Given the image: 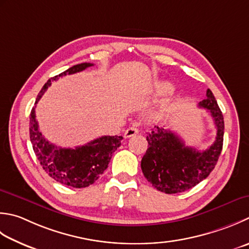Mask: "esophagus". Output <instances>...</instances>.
I'll return each mask as SVG.
<instances>
[{"instance_id":"esophagus-1","label":"esophagus","mask_w":249,"mask_h":249,"mask_svg":"<svg viewBox=\"0 0 249 249\" xmlns=\"http://www.w3.org/2000/svg\"><path fill=\"white\" fill-rule=\"evenodd\" d=\"M139 133V129L137 127H135V126H131V127H128L127 129L125 130L124 133V137L125 138H129L131 136H135Z\"/></svg>"}]
</instances>
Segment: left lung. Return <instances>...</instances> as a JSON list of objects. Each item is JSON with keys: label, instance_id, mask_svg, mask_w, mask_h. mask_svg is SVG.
Returning <instances> with one entry per match:
<instances>
[{"label": "left lung", "instance_id": "1", "mask_svg": "<svg viewBox=\"0 0 249 249\" xmlns=\"http://www.w3.org/2000/svg\"><path fill=\"white\" fill-rule=\"evenodd\" d=\"M199 108L207 109L217 127L216 140L211 147L198 151L187 147L172 130L154 126L147 140L149 148L141 160L144 177L160 192L174 194L196 187L215 168L223 144L225 122L211 89L206 98L199 101Z\"/></svg>", "mask_w": 249, "mask_h": 249}]
</instances>
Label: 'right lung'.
Listing matches in <instances>:
<instances>
[{
	"label": "right lung",
	"instance_id": "right-lung-1",
	"mask_svg": "<svg viewBox=\"0 0 249 249\" xmlns=\"http://www.w3.org/2000/svg\"><path fill=\"white\" fill-rule=\"evenodd\" d=\"M91 66L94 65L89 62L80 63L52 77L38 92L34 105L42 98L44 91L51 86L53 81L60 76L81 72ZM36 116V107H33L30 114V140L34 153L43 169L53 180L68 187L80 189L94 183L108 167L112 154L120 147L123 139L122 136H101L74 149L60 148L44 138L38 129Z\"/></svg>",
	"mask_w": 249,
	"mask_h": 249
}]
</instances>
